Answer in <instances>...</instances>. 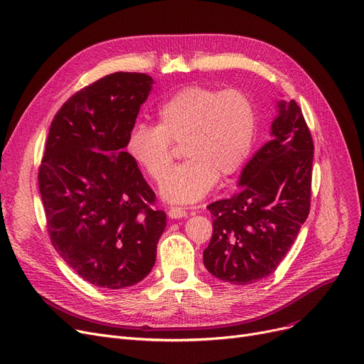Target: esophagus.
<instances>
[{"label": "esophagus", "instance_id": "esophagus-1", "mask_svg": "<svg viewBox=\"0 0 364 364\" xmlns=\"http://www.w3.org/2000/svg\"><path fill=\"white\" fill-rule=\"evenodd\" d=\"M168 215L171 218H181V217H187V211L181 207H171L168 210Z\"/></svg>", "mask_w": 364, "mask_h": 364}]
</instances>
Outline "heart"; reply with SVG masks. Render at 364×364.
<instances>
[{
	"mask_svg": "<svg viewBox=\"0 0 364 364\" xmlns=\"http://www.w3.org/2000/svg\"><path fill=\"white\" fill-rule=\"evenodd\" d=\"M157 124L135 123L126 139L134 162L154 183L171 168L173 145L183 144L186 162L161 187L168 202L192 203L247 162L255 146L259 113L251 95L238 87L220 90L192 85L157 109Z\"/></svg>",
	"mask_w": 364,
	"mask_h": 364,
	"instance_id": "1",
	"label": "heart"
}]
</instances>
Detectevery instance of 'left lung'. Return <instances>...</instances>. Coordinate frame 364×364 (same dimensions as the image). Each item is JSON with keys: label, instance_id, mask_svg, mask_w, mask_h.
I'll return each instance as SVG.
<instances>
[{"label": "left lung", "instance_id": "obj_1", "mask_svg": "<svg viewBox=\"0 0 364 364\" xmlns=\"http://www.w3.org/2000/svg\"><path fill=\"white\" fill-rule=\"evenodd\" d=\"M272 139L247 164L242 191L208 205L213 236L203 264L215 278L247 286L286 257L311 208L314 141L294 100L278 102Z\"/></svg>", "mask_w": 364, "mask_h": 364}]
</instances>
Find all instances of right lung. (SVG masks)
<instances>
[{"instance_id": "obj_1", "label": "right lung", "mask_w": 364, "mask_h": 364, "mask_svg": "<svg viewBox=\"0 0 364 364\" xmlns=\"http://www.w3.org/2000/svg\"><path fill=\"white\" fill-rule=\"evenodd\" d=\"M153 78L114 73L75 92L55 114L38 168L52 245L93 286L124 289L149 275L166 214L126 139Z\"/></svg>"}]
</instances>
